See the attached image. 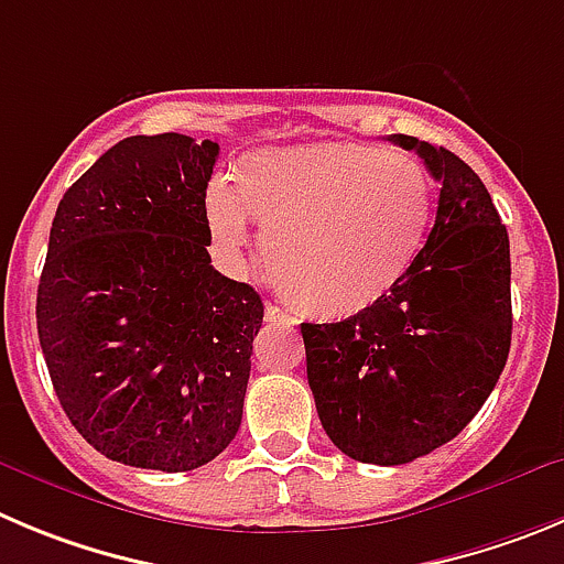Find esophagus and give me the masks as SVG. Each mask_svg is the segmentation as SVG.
I'll list each match as a JSON object with an SVG mask.
<instances>
[{
	"mask_svg": "<svg viewBox=\"0 0 564 564\" xmlns=\"http://www.w3.org/2000/svg\"><path fill=\"white\" fill-rule=\"evenodd\" d=\"M264 314H267V319H270V323H283V325H294V323H297V319L289 317V314L283 312L281 306H275V303H267Z\"/></svg>",
	"mask_w": 564,
	"mask_h": 564,
	"instance_id": "1",
	"label": "esophagus"
}]
</instances>
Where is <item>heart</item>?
Here are the masks:
<instances>
[{
	"mask_svg": "<svg viewBox=\"0 0 564 564\" xmlns=\"http://www.w3.org/2000/svg\"><path fill=\"white\" fill-rule=\"evenodd\" d=\"M431 177L414 155L365 141L261 150L241 158L234 186L205 199L228 256L267 234V267L300 312L347 319L376 308L409 275L431 225Z\"/></svg>",
	"mask_w": 564,
	"mask_h": 564,
	"instance_id": "1",
	"label": "heart"
}]
</instances>
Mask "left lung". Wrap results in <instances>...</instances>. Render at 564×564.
Listing matches in <instances>:
<instances>
[{
    "instance_id": "1",
    "label": "left lung",
    "mask_w": 564,
    "mask_h": 564,
    "mask_svg": "<svg viewBox=\"0 0 564 564\" xmlns=\"http://www.w3.org/2000/svg\"><path fill=\"white\" fill-rule=\"evenodd\" d=\"M440 183L434 228L394 292L341 323H303L308 387L336 448L406 465L454 440L512 345L509 234L481 177L445 147L389 135Z\"/></svg>"
}]
</instances>
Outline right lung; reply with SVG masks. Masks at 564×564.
Wrapping results in <instances>:
<instances>
[{
	"label": "right lung",
	"mask_w": 564,
	"mask_h": 564,
	"mask_svg": "<svg viewBox=\"0 0 564 564\" xmlns=\"http://www.w3.org/2000/svg\"><path fill=\"white\" fill-rule=\"evenodd\" d=\"M217 141L130 135L72 183L39 283V339L63 412L113 462L183 473L241 425L264 303L210 267Z\"/></svg>",
	"instance_id": "add662e5"
}]
</instances>
